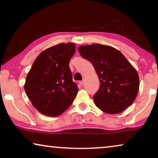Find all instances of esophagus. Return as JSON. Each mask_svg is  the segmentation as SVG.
<instances>
[{
	"label": "esophagus",
	"mask_w": 158,
	"mask_h": 158,
	"mask_svg": "<svg viewBox=\"0 0 158 158\" xmlns=\"http://www.w3.org/2000/svg\"><path fill=\"white\" fill-rule=\"evenodd\" d=\"M84 83H85V81H84L83 80V81H80V85H81V86H83L84 85Z\"/></svg>",
	"instance_id": "obj_1"
}]
</instances>
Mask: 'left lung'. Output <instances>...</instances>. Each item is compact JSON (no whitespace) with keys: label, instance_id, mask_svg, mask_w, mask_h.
Returning a JSON list of instances; mask_svg holds the SVG:
<instances>
[{"label":"left lung","instance_id":"8db88e82","mask_svg":"<svg viewBox=\"0 0 158 158\" xmlns=\"http://www.w3.org/2000/svg\"><path fill=\"white\" fill-rule=\"evenodd\" d=\"M78 51L93 64L101 83L94 96L99 109L116 114L132 104L139 91V75L120 51L100 44L80 46Z\"/></svg>","mask_w":158,"mask_h":158}]
</instances>
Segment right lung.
Masks as SVG:
<instances>
[{
  "instance_id": "obj_1",
  "label": "right lung",
  "mask_w": 158,
  "mask_h": 158,
  "mask_svg": "<svg viewBox=\"0 0 158 158\" xmlns=\"http://www.w3.org/2000/svg\"><path fill=\"white\" fill-rule=\"evenodd\" d=\"M75 52L74 43H60L42 52L34 60L24 90L41 114L60 116L74 101L78 88L73 82L69 62Z\"/></svg>"
}]
</instances>
